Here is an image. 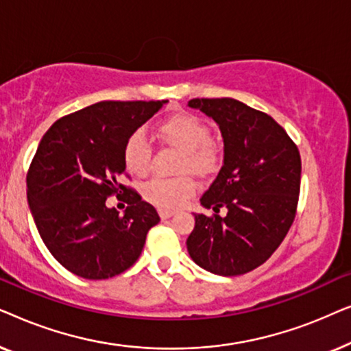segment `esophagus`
I'll return each mask as SVG.
<instances>
[{"mask_svg":"<svg viewBox=\"0 0 351 351\" xmlns=\"http://www.w3.org/2000/svg\"><path fill=\"white\" fill-rule=\"evenodd\" d=\"M158 214H160V217L165 220V219H169V217H172V215L176 214V210H172V209H165V208H160L158 209Z\"/></svg>","mask_w":351,"mask_h":351,"instance_id":"34e87169","label":"esophagus"}]
</instances>
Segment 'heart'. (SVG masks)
<instances>
[{
  "instance_id": "b5f03b06",
  "label": "heart",
  "mask_w": 351,
  "mask_h": 351,
  "mask_svg": "<svg viewBox=\"0 0 351 351\" xmlns=\"http://www.w3.org/2000/svg\"><path fill=\"white\" fill-rule=\"evenodd\" d=\"M158 132L167 143L184 152L182 169L199 174L210 172L220 161V145L209 137V128L203 119L190 113H179L158 126ZM128 171L136 176L147 174L152 161V143L143 131H134L123 148ZM196 191V182L189 176L177 179L155 177L143 185V196L160 208H179Z\"/></svg>"
}]
</instances>
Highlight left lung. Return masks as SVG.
I'll return each mask as SVG.
<instances>
[{
    "mask_svg": "<svg viewBox=\"0 0 351 351\" xmlns=\"http://www.w3.org/2000/svg\"><path fill=\"white\" fill-rule=\"evenodd\" d=\"M222 132L223 166L201 196L215 214H195L186 249L196 265L237 276L267 262L294 222L300 193V153L267 113L239 100L191 99ZM220 207L228 215L220 218Z\"/></svg>",
    "mask_w": 351,
    "mask_h": 351,
    "instance_id": "1",
    "label": "left lung"
}]
</instances>
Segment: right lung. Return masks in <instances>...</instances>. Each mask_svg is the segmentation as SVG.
Here are the masks:
<instances>
[{
  "mask_svg": "<svg viewBox=\"0 0 351 351\" xmlns=\"http://www.w3.org/2000/svg\"><path fill=\"white\" fill-rule=\"evenodd\" d=\"M167 100H105L57 119L43 136L27 174L33 220L57 262L86 280L126 271L160 222L152 204L118 184L128 137ZM125 191L123 216L104 201Z\"/></svg>",
  "mask_w": 351,
  "mask_h": 351,
  "instance_id": "right-lung-1",
  "label": "right lung"
}]
</instances>
